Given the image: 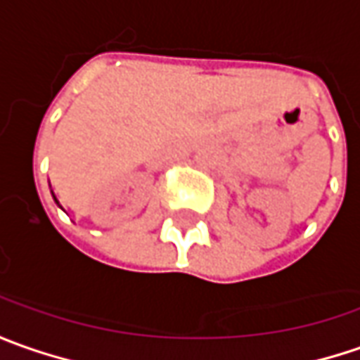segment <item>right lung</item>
<instances>
[{
  "label": "right lung",
  "instance_id": "1",
  "mask_svg": "<svg viewBox=\"0 0 360 360\" xmlns=\"http://www.w3.org/2000/svg\"><path fill=\"white\" fill-rule=\"evenodd\" d=\"M51 195H53V191H51ZM53 199H56V203L59 205V201H57V197H56V195H53ZM59 207H61V205H59Z\"/></svg>",
  "mask_w": 360,
  "mask_h": 360
}]
</instances>
